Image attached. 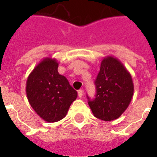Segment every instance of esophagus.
I'll return each instance as SVG.
<instances>
[{"label":"esophagus","mask_w":157,"mask_h":157,"mask_svg":"<svg viewBox=\"0 0 157 157\" xmlns=\"http://www.w3.org/2000/svg\"><path fill=\"white\" fill-rule=\"evenodd\" d=\"M78 97L79 98H81L83 97V90H82V89L78 91Z\"/></svg>","instance_id":"obj_1"}]
</instances>
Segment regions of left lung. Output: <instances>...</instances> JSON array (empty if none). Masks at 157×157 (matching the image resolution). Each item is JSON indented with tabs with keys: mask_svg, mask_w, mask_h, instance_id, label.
<instances>
[{
	"mask_svg": "<svg viewBox=\"0 0 157 157\" xmlns=\"http://www.w3.org/2000/svg\"><path fill=\"white\" fill-rule=\"evenodd\" d=\"M95 85V99L87 98L93 115L104 121L119 118L128 107L134 94V83L128 70L117 58L106 56L101 62Z\"/></svg>",
	"mask_w": 157,
	"mask_h": 157,
	"instance_id": "left-lung-1",
	"label": "left lung"
}]
</instances>
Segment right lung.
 Here are the masks:
<instances>
[{
    "label": "right lung",
    "instance_id": "1",
    "mask_svg": "<svg viewBox=\"0 0 157 157\" xmlns=\"http://www.w3.org/2000/svg\"><path fill=\"white\" fill-rule=\"evenodd\" d=\"M59 63L46 57L29 74L26 92L30 105L44 121L54 123L67 114L69 108L77 98L68 80L59 74Z\"/></svg>",
    "mask_w": 157,
    "mask_h": 157
}]
</instances>
